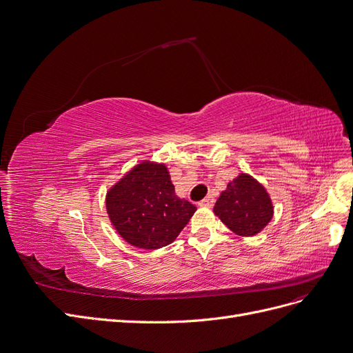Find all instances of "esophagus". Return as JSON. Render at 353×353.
<instances>
[{
    "mask_svg": "<svg viewBox=\"0 0 353 353\" xmlns=\"http://www.w3.org/2000/svg\"><path fill=\"white\" fill-rule=\"evenodd\" d=\"M214 202H215V199H214V196H211V194H208V196L205 198V199H202L198 205L199 206H206V208H211L212 205H214Z\"/></svg>",
    "mask_w": 353,
    "mask_h": 353,
    "instance_id": "obj_1",
    "label": "esophagus"
}]
</instances>
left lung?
Returning <instances> with one entry per match:
<instances>
[{
	"instance_id": "1",
	"label": "left lung",
	"mask_w": 353,
	"mask_h": 353,
	"mask_svg": "<svg viewBox=\"0 0 353 353\" xmlns=\"http://www.w3.org/2000/svg\"><path fill=\"white\" fill-rule=\"evenodd\" d=\"M214 214L237 236L253 237L270 223L273 203L266 188L259 180L240 173L221 192Z\"/></svg>"
}]
</instances>
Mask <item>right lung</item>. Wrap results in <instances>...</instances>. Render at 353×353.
I'll return each instance as SVG.
<instances>
[{"instance_id":"1","label":"right lung","mask_w":353,"mask_h":353,"mask_svg":"<svg viewBox=\"0 0 353 353\" xmlns=\"http://www.w3.org/2000/svg\"><path fill=\"white\" fill-rule=\"evenodd\" d=\"M106 211L126 243L155 250L177 239L196 206L177 196L164 163L143 160L108 190Z\"/></svg>"}]
</instances>
